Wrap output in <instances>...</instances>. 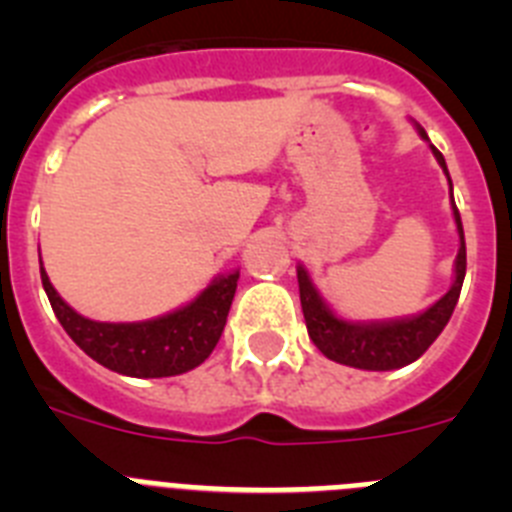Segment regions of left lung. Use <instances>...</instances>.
<instances>
[{
	"label": "left lung",
	"instance_id": "1",
	"mask_svg": "<svg viewBox=\"0 0 512 512\" xmlns=\"http://www.w3.org/2000/svg\"><path fill=\"white\" fill-rule=\"evenodd\" d=\"M423 138L425 130H420ZM433 156L438 158L441 169L449 176L446 161H443L441 151L436 146ZM451 182V179H449ZM454 202V197H451ZM454 220L459 228V256H456V279L451 289L433 307L415 315L408 320H392V323H346V320L336 318L328 310L323 300H320L318 289L312 287L307 271L297 269V282H300V302L302 312H305L307 333H310L312 343L328 356L330 361L338 364L356 366V369H369V372H387V369H400V366L413 364L415 359L431 348V343L441 336V330L451 320L456 302L461 295V284H464V274H467V246H464V228H461L459 210L454 205Z\"/></svg>",
	"mask_w": 512,
	"mask_h": 512
}]
</instances>
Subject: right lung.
<instances>
[{"instance_id": "obj_1", "label": "right lung", "mask_w": 512, "mask_h": 512, "mask_svg": "<svg viewBox=\"0 0 512 512\" xmlns=\"http://www.w3.org/2000/svg\"><path fill=\"white\" fill-rule=\"evenodd\" d=\"M238 271L210 284L194 302L146 323H97L58 297L40 266V279L58 323L97 364L128 377H174L200 366L223 336L233 305Z\"/></svg>"}]
</instances>
